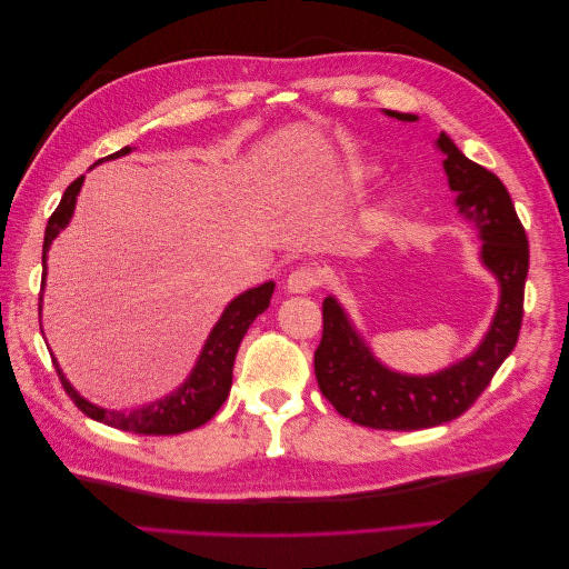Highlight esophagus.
<instances>
[{
    "label": "esophagus",
    "mask_w": 569,
    "mask_h": 569,
    "mask_svg": "<svg viewBox=\"0 0 569 569\" xmlns=\"http://www.w3.org/2000/svg\"><path fill=\"white\" fill-rule=\"evenodd\" d=\"M318 282H320L318 270L301 266L289 274L284 282V289L289 291V295H308V291H313L318 287Z\"/></svg>",
    "instance_id": "esophagus-1"
}]
</instances>
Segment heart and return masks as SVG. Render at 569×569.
Listing matches in <instances>:
<instances>
[{
	"label": "heart",
	"mask_w": 569,
	"mask_h": 569,
	"mask_svg": "<svg viewBox=\"0 0 569 569\" xmlns=\"http://www.w3.org/2000/svg\"><path fill=\"white\" fill-rule=\"evenodd\" d=\"M375 173V170L372 168H363V170H360V178H370ZM396 206H399V201H396V199H391V201H387V213L391 211V209H396Z\"/></svg>",
	"instance_id": "b5f03b06"
}]
</instances>
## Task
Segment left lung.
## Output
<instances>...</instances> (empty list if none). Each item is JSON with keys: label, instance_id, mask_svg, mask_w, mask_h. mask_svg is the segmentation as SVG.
<instances>
[{"label": "left lung", "instance_id": "obj_1", "mask_svg": "<svg viewBox=\"0 0 569 569\" xmlns=\"http://www.w3.org/2000/svg\"><path fill=\"white\" fill-rule=\"evenodd\" d=\"M396 120H418L416 113L389 111ZM437 149L443 153V170L462 220L477 232L479 261L498 282V306L479 347L458 363L432 375H406L377 360L366 337L327 297L322 301V339L316 349V377L320 391L339 416L372 429H427L451 422L468 410L491 382L520 337L525 280L529 270V244L522 222L515 213L506 184L491 170L470 161L446 132Z\"/></svg>", "mask_w": 569, "mask_h": 569}]
</instances>
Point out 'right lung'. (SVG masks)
<instances>
[{
	"mask_svg": "<svg viewBox=\"0 0 569 569\" xmlns=\"http://www.w3.org/2000/svg\"><path fill=\"white\" fill-rule=\"evenodd\" d=\"M130 151H132L130 147H123L120 151L111 153V157L99 159L97 163L120 159ZM82 182H84V176H80L78 180H73L66 187L57 211L51 213L47 222L44 244H42V291H44V278H47V253L51 249V242L59 237V232L66 230L68 222H71ZM272 291H274V282H263L234 297L226 306V311H222L218 322L213 325V330L209 339H206L203 349L197 358V366L192 368V372H189L187 380L176 391L163 396V399H157L147 406H137L128 412L90 403L84 396H80L73 389L71 382L66 380V375L59 368L54 353H51V360H54V368L59 372V380L66 393L71 396L73 403L88 418L116 429H123V432H134V435H153V437L182 435V432H189V429L201 427L203 422H209L218 412V408L226 403L232 387V366H234L239 343H242L249 325L270 306ZM40 313H42V295H40Z\"/></svg>",
	"mask_w": 569,
	"mask_h": 569,
	"instance_id": "add662e5",
	"label": "right lung"
}]
</instances>
